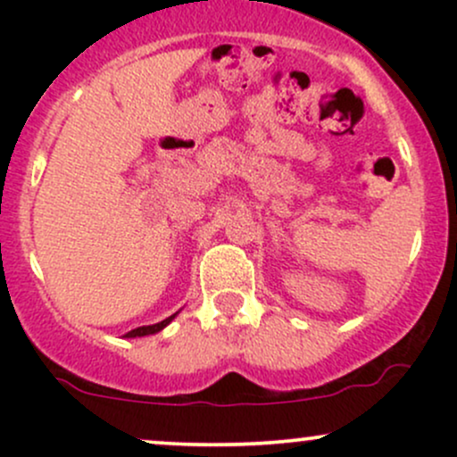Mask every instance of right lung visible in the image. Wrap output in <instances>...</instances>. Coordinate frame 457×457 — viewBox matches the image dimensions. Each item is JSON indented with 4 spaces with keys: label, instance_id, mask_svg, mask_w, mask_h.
I'll use <instances>...</instances> for the list:
<instances>
[{
    "label": "right lung",
    "instance_id": "add662e5",
    "mask_svg": "<svg viewBox=\"0 0 457 457\" xmlns=\"http://www.w3.org/2000/svg\"><path fill=\"white\" fill-rule=\"evenodd\" d=\"M178 313L180 312H176L174 316H170V318H165V320H161V322H156V324H150V327H137V328H133L130 330V333H127L124 335V337H145V335H154V333H159V330H162L167 327V324L171 322V320H174Z\"/></svg>",
    "mask_w": 457,
    "mask_h": 457
}]
</instances>
